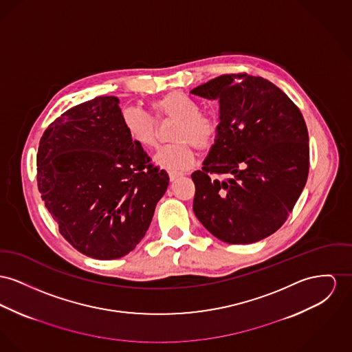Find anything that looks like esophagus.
Instances as JSON below:
<instances>
[{
  "label": "esophagus",
  "mask_w": 352,
  "mask_h": 352,
  "mask_svg": "<svg viewBox=\"0 0 352 352\" xmlns=\"http://www.w3.org/2000/svg\"><path fill=\"white\" fill-rule=\"evenodd\" d=\"M183 175L182 173H173V172H169V179H170V182H175V180H177L179 177H182Z\"/></svg>",
  "instance_id": "obj_1"
}]
</instances>
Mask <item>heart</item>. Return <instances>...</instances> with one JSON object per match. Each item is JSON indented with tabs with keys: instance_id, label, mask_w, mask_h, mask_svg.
Listing matches in <instances>:
<instances>
[{
	"instance_id": "1",
	"label": "heart",
	"mask_w": 352,
	"mask_h": 352,
	"mask_svg": "<svg viewBox=\"0 0 352 352\" xmlns=\"http://www.w3.org/2000/svg\"><path fill=\"white\" fill-rule=\"evenodd\" d=\"M151 108L157 118L177 120L173 141L176 144L159 149L153 163L168 172L187 170L195 162L192 144L199 151H207L217 136V121L210 115L199 113L197 104L186 94L173 92L153 101ZM122 126L132 142L140 148H153L157 142L155 121L135 108L121 113Z\"/></svg>"
}]
</instances>
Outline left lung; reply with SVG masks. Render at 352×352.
Here are the masks:
<instances>
[{
  "label": "left lung",
  "instance_id": "left-lung-1",
  "mask_svg": "<svg viewBox=\"0 0 352 352\" xmlns=\"http://www.w3.org/2000/svg\"><path fill=\"white\" fill-rule=\"evenodd\" d=\"M190 94L219 102L216 140L201 170L192 173L196 217L228 244L268 237L287 220L307 182L305 118L276 85L245 73L219 76Z\"/></svg>",
  "mask_w": 352,
  "mask_h": 352
}]
</instances>
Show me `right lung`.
Here are the masks:
<instances>
[{
	"label": "right lung",
	"mask_w": 352,
	"mask_h": 352,
	"mask_svg": "<svg viewBox=\"0 0 352 352\" xmlns=\"http://www.w3.org/2000/svg\"><path fill=\"white\" fill-rule=\"evenodd\" d=\"M118 97H97L56 118L37 153L47 211L81 254L118 258L136 248L169 184L128 138Z\"/></svg>",
	"instance_id": "add662e5"
}]
</instances>
